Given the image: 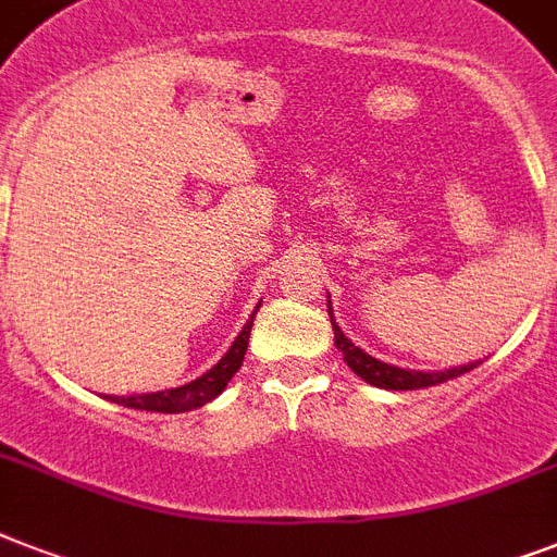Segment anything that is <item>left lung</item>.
<instances>
[{"label": "left lung", "mask_w": 557, "mask_h": 557, "mask_svg": "<svg viewBox=\"0 0 557 557\" xmlns=\"http://www.w3.org/2000/svg\"><path fill=\"white\" fill-rule=\"evenodd\" d=\"M326 312H330V321H332V330H335V347L344 352V361L347 367L356 375L372 384V387H384V389H422V387H433V384H442V381L448 379H457L462 372L474 370L476 364H462V367H450L445 372H422V370H401V367H393V364H384L379 358L367 356L364 349L356 347L352 341L341 332V326L335 323V314H332V304L326 306Z\"/></svg>", "instance_id": "left-lung-1"}]
</instances>
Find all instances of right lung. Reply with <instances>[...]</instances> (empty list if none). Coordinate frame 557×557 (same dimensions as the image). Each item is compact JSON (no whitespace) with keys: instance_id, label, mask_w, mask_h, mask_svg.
<instances>
[{"instance_id":"obj_1","label":"right lung","mask_w":557,"mask_h":557,"mask_svg":"<svg viewBox=\"0 0 557 557\" xmlns=\"http://www.w3.org/2000/svg\"><path fill=\"white\" fill-rule=\"evenodd\" d=\"M260 309V306H257ZM253 309V314H257ZM253 314L248 318V323L243 326V332L236 335V341L231 344L225 356L219 358V364L210 367L205 375H199L190 384H182V387L161 389V393H141V396H107L109 401L124 407H135V410H150V413H187V410H196V407L208 405L210 398H216L222 389L227 387V381L234 379V372L243 367L245 349H248V335H251Z\"/></svg>"}]
</instances>
